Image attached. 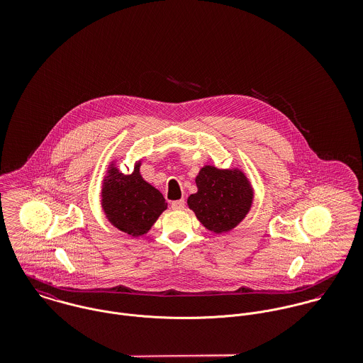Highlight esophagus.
Returning <instances> with one entry per match:
<instances>
[{
    "mask_svg": "<svg viewBox=\"0 0 363 363\" xmlns=\"http://www.w3.org/2000/svg\"><path fill=\"white\" fill-rule=\"evenodd\" d=\"M184 207H186V201L184 200H177V201L172 203V209L180 211V209H183Z\"/></svg>",
    "mask_w": 363,
    "mask_h": 363,
    "instance_id": "34e87169",
    "label": "esophagus"
}]
</instances>
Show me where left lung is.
Here are the masks:
<instances>
[{"mask_svg": "<svg viewBox=\"0 0 363 363\" xmlns=\"http://www.w3.org/2000/svg\"><path fill=\"white\" fill-rule=\"evenodd\" d=\"M197 193L187 199V206L209 232L216 235L235 229L253 206L255 190L243 170L218 169L206 164L197 177Z\"/></svg>", "mask_w": 363, "mask_h": 363, "instance_id": "obj_1", "label": "left lung"}]
</instances>
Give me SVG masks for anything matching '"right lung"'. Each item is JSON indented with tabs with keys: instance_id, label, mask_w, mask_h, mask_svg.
<instances>
[{
	"instance_id": "1",
	"label": "right lung",
	"mask_w": 363,
	"mask_h": 363,
	"mask_svg": "<svg viewBox=\"0 0 363 363\" xmlns=\"http://www.w3.org/2000/svg\"><path fill=\"white\" fill-rule=\"evenodd\" d=\"M135 162L130 174L121 173L111 160L102 182V208L107 220L118 230L138 238L145 235L167 208L162 193L145 182Z\"/></svg>"
}]
</instances>
